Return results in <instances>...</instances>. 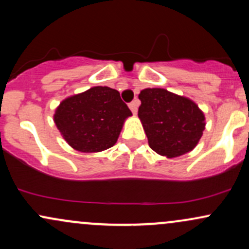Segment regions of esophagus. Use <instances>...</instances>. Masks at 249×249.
<instances>
[{
	"instance_id": "1",
	"label": "esophagus",
	"mask_w": 249,
	"mask_h": 249,
	"mask_svg": "<svg viewBox=\"0 0 249 249\" xmlns=\"http://www.w3.org/2000/svg\"><path fill=\"white\" fill-rule=\"evenodd\" d=\"M138 101H133L132 103H130V104H128V107H130V110L132 111V113L133 115H136L137 113V111H138Z\"/></svg>"
}]
</instances>
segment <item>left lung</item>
Segmentation results:
<instances>
[{
  "instance_id": "left-lung-1",
  "label": "left lung",
  "mask_w": 249,
  "mask_h": 249,
  "mask_svg": "<svg viewBox=\"0 0 249 249\" xmlns=\"http://www.w3.org/2000/svg\"><path fill=\"white\" fill-rule=\"evenodd\" d=\"M138 97V117L154 152L176 158L196 146L206 123L192 99L160 88L144 89Z\"/></svg>"
}]
</instances>
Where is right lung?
Instances as JSON below:
<instances>
[{
	"instance_id": "add662e5",
	"label": "right lung",
	"mask_w": 249,
	"mask_h": 249,
	"mask_svg": "<svg viewBox=\"0 0 249 249\" xmlns=\"http://www.w3.org/2000/svg\"><path fill=\"white\" fill-rule=\"evenodd\" d=\"M132 112L115 89L93 87L61 102L53 115L57 128L73 150L101 152L112 147Z\"/></svg>"
}]
</instances>
